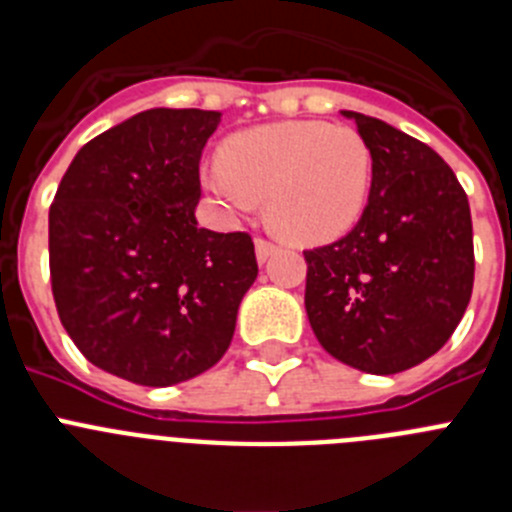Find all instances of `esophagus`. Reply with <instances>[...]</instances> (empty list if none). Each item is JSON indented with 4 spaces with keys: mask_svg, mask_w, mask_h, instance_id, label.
<instances>
[{
    "mask_svg": "<svg viewBox=\"0 0 512 512\" xmlns=\"http://www.w3.org/2000/svg\"><path fill=\"white\" fill-rule=\"evenodd\" d=\"M274 251H277V246H274V243L266 241V238H256V259H259V264H266Z\"/></svg>",
    "mask_w": 512,
    "mask_h": 512,
    "instance_id": "34e87169",
    "label": "esophagus"
}]
</instances>
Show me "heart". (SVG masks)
<instances>
[{"mask_svg":"<svg viewBox=\"0 0 512 512\" xmlns=\"http://www.w3.org/2000/svg\"><path fill=\"white\" fill-rule=\"evenodd\" d=\"M220 171L202 179L225 210L266 202L271 230L289 243L341 238L361 220L372 192V148L343 125L271 122L230 135Z\"/></svg>","mask_w":512,"mask_h":512,"instance_id":"1","label":"heart"}]
</instances>
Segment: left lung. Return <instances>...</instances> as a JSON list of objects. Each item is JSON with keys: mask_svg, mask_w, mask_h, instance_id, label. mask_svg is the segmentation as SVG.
Listing matches in <instances>:
<instances>
[{"mask_svg": "<svg viewBox=\"0 0 512 512\" xmlns=\"http://www.w3.org/2000/svg\"><path fill=\"white\" fill-rule=\"evenodd\" d=\"M374 158L372 192L341 241L305 251V310L320 346L397 374L449 341L472 297L469 200L451 166L377 117L343 110Z\"/></svg>", "mask_w": 512, "mask_h": 512, "instance_id": "obj_1", "label": "left lung"}]
</instances>
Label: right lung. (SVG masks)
<instances>
[{
  "mask_svg": "<svg viewBox=\"0 0 512 512\" xmlns=\"http://www.w3.org/2000/svg\"><path fill=\"white\" fill-rule=\"evenodd\" d=\"M220 112L156 107L71 161L48 215L58 318L81 354L146 387L223 359L259 264L248 233L197 225L200 158Z\"/></svg>",
  "mask_w": 512,
  "mask_h": 512,
  "instance_id": "add662e5",
  "label": "right lung"
}]
</instances>
